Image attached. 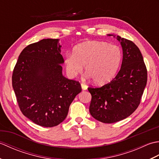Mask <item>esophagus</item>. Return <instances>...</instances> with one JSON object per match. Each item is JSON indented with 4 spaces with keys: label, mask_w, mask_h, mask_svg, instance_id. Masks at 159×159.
Listing matches in <instances>:
<instances>
[{
    "label": "esophagus",
    "mask_w": 159,
    "mask_h": 159,
    "mask_svg": "<svg viewBox=\"0 0 159 159\" xmlns=\"http://www.w3.org/2000/svg\"><path fill=\"white\" fill-rule=\"evenodd\" d=\"M81 87L83 90H86L87 89V86L85 85V84H83V83H81Z\"/></svg>",
    "instance_id": "esophagus-1"
}]
</instances>
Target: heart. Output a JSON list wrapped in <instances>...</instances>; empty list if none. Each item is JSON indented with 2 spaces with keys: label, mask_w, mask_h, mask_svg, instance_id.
Listing matches in <instances>:
<instances>
[{
  "label": "heart",
  "mask_w": 159,
  "mask_h": 159,
  "mask_svg": "<svg viewBox=\"0 0 159 159\" xmlns=\"http://www.w3.org/2000/svg\"><path fill=\"white\" fill-rule=\"evenodd\" d=\"M120 46L104 42H86L74 47L65 57L64 65L70 78H75L85 66L88 77L98 85L110 82L116 76L122 60Z\"/></svg>",
  "instance_id": "obj_1"
}]
</instances>
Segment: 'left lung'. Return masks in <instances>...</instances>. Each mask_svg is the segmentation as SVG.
Returning <instances> with one entry per match:
<instances>
[{"instance_id":"left-lung-1","label":"left lung","mask_w":159,"mask_h":159,"mask_svg":"<svg viewBox=\"0 0 159 159\" xmlns=\"http://www.w3.org/2000/svg\"><path fill=\"white\" fill-rule=\"evenodd\" d=\"M117 39L123 50L119 72L106 85L88 87L92 95L90 114L96 120L107 124L122 120L137 109L148 79L147 68L139 48L130 40L120 36Z\"/></svg>"}]
</instances>
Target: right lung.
Masks as SVG:
<instances>
[{"label": "right lung", "mask_w": 159, "mask_h": 159, "mask_svg": "<svg viewBox=\"0 0 159 159\" xmlns=\"http://www.w3.org/2000/svg\"><path fill=\"white\" fill-rule=\"evenodd\" d=\"M59 39H43L25 47L12 74V86L20 111L43 127L66 119L74 98L81 92L79 81L62 74L64 62Z\"/></svg>", "instance_id": "add662e5"}]
</instances>
